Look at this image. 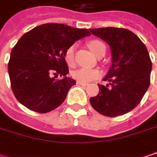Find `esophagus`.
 I'll return each mask as SVG.
<instances>
[{"mask_svg": "<svg viewBox=\"0 0 157 157\" xmlns=\"http://www.w3.org/2000/svg\"><path fill=\"white\" fill-rule=\"evenodd\" d=\"M76 83L79 84V85H82V86H87V85H88L86 82H81V81H77Z\"/></svg>", "mask_w": 157, "mask_h": 157, "instance_id": "esophagus-1", "label": "esophagus"}]
</instances>
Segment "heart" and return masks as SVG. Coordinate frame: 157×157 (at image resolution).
I'll return each mask as SVG.
<instances>
[{
  "label": "heart",
  "mask_w": 157,
  "mask_h": 157,
  "mask_svg": "<svg viewBox=\"0 0 157 157\" xmlns=\"http://www.w3.org/2000/svg\"><path fill=\"white\" fill-rule=\"evenodd\" d=\"M88 46L95 55H98L103 50H105V45L102 42L97 41V40L89 42ZM74 56H75V45H71L65 51V54H64L65 61L69 64H72L74 63ZM99 75H100V72L98 70L92 69V68H86V67H81V68H78L72 72V76L74 78L76 79L77 81L83 82H90L94 79L97 78Z\"/></svg>",
  "instance_id": "1"
}]
</instances>
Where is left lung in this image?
<instances>
[{
    "mask_svg": "<svg viewBox=\"0 0 157 157\" xmlns=\"http://www.w3.org/2000/svg\"><path fill=\"white\" fill-rule=\"evenodd\" d=\"M90 32L108 44L112 54V65L103 79L109 84H98L99 94L90 98V104L103 115H123L139 105L149 87L152 62L148 51L126 29L107 27Z\"/></svg>",
    "mask_w": 157,
    "mask_h": 157,
    "instance_id": "8db88e82",
    "label": "left lung"
}]
</instances>
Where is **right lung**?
<instances>
[{
	"instance_id": "add662e5",
	"label": "right lung",
	"mask_w": 157,
	"mask_h": 157,
	"mask_svg": "<svg viewBox=\"0 0 157 157\" xmlns=\"http://www.w3.org/2000/svg\"><path fill=\"white\" fill-rule=\"evenodd\" d=\"M90 30L45 23L24 33L11 52L8 72L16 99L28 109L44 113L60 106L76 83L67 77L65 51L91 35ZM60 74L61 80L52 75Z\"/></svg>"
}]
</instances>
